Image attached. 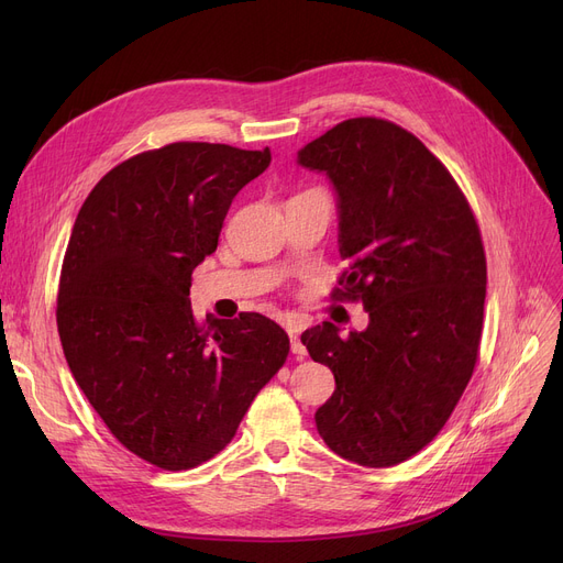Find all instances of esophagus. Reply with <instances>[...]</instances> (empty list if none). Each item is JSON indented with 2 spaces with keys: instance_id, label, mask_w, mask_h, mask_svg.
<instances>
[{
  "instance_id": "obj_1",
  "label": "esophagus",
  "mask_w": 563,
  "mask_h": 563,
  "mask_svg": "<svg viewBox=\"0 0 563 563\" xmlns=\"http://www.w3.org/2000/svg\"><path fill=\"white\" fill-rule=\"evenodd\" d=\"M289 340H291V353L301 361L308 351H306V344L299 338V331H289Z\"/></svg>"
}]
</instances>
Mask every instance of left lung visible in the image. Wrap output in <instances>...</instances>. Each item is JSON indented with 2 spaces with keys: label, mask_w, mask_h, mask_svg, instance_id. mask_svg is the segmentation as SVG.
I'll return each mask as SVG.
<instances>
[{
  "label": "left lung",
  "mask_w": 563,
  "mask_h": 563,
  "mask_svg": "<svg viewBox=\"0 0 563 563\" xmlns=\"http://www.w3.org/2000/svg\"><path fill=\"white\" fill-rule=\"evenodd\" d=\"M338 191L335 301H361L363 333L323 321L301 335L335 393L317 431L346 461L393 467L424 450L456 408L479 358L486 253L452 173L408 130L349 118L299 151Z\"/></svg>",
  "instance_id": "left-lung-1"
}]
</instances>
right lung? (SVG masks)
<instances>
[{
  "label": "right lung",
  "instance_id": "1",
  "mask_svg": "<svg viewBox=\"0 0 563 563\" xmlns=\"http://www.w3.org/2000/svg\"><path fill=\"white\" fill-rule=\"evenodd\" d=\"M269 164V147L168 143L113 166L73 225L56 297L68 367L113 438L162 470L217 456L287 361L276 321H198L189 301L232 198Z\"/></svg>",
  "mask_w": 563,
  "mask_h": 563
}]
</instances>
